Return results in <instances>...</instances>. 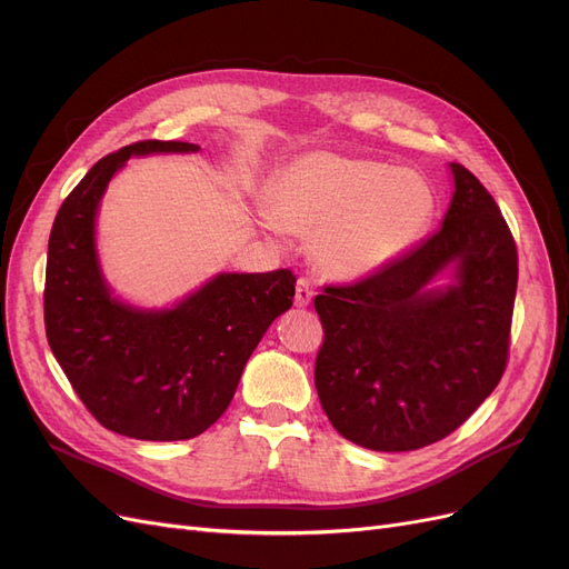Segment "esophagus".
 <instances>
[{
    "instance_id": "1",
    "label": "esophagus",
    "mask_w": 569,
    "mask_h": 569,
    "mask_svg": "<svg viewBox=\"0 0 569 569\" xmlns=\"http://www.w3.org/2000/svg\"><path fill=\"white\" fill-rule=\"evenodd\" d=\"M313 297H316V291H313V287H311V282L308 280H299L297 282V295H295V303L297 306H308L313 301Z\"/></svg>"
}]
</instances>
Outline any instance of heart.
Here are the masks:
<instances>
[{"label": "heart", "instance_id": "b5f03b06", "mask_svg": "<svg viewBox=\"0 0 569 569\" xmlns=\"http://www.w3.org/2000/svg\"><path fill=\"white\" fill-rule=\"evenodd\" d=\"M437 203L432 182L416 170L308 151L270 178L263 226L311 234L308 253L322 278L363 282L420 242Z\"/></svg>", "mask_w": 569, "mask_h": 569}]
</instances>
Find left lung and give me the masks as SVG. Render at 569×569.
I'll return each mask as SVG.
<instances>
[{"mask_svg":"<svg viewBox=\"0 0 569 569\" xmlns=\"http://www.w3.org/2000/svg\"><path fill=\"white\" fill-rule=\"evenodd\" d=\"M441 228L375 278L316 297V389L337 432L370 451L449 437L501 382L518 249L493 197L449 163Z\"/></svg>","mask_w":569,"mask_h":569,"instance_id":"1","label":"left lung"}]
</instances>
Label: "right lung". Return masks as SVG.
Masks as SVG:
<instances>
[{
  "label": "right lung",
  "mask_w": 569,
  "mask_h": 569,
  "mask_svg": "<svg viewBox=\"0 0 569 569\" xmlns=\"http://www.w3.org/2000/svg\"><path fill=\"white\" fill-rule=\"evenodd\" d=\"M199 149L147 140L109 153L66 197L49 234L51 353L92 416L130 439L182 441L206 432L228 410L258 341L295 299L289 270L218 272L163 308L116 297L97 251L109 182L132 157Z\"/></svg>",
  "instance_id": "add662e5"
}]
</instances>
